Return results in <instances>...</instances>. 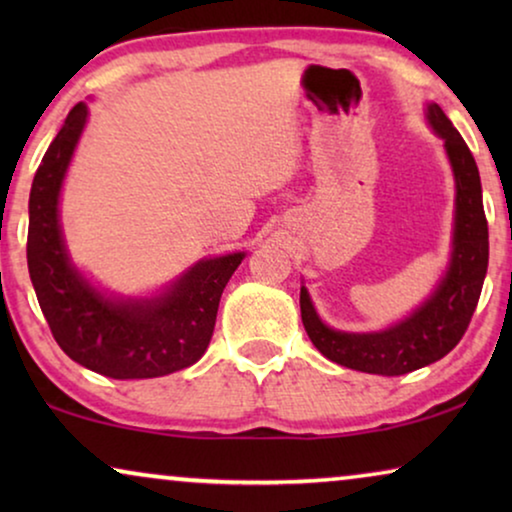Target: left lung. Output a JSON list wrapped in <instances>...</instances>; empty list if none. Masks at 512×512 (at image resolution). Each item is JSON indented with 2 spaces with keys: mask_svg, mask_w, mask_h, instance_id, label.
<instances>
[{
  "mask_svg": "<svg viewBox=\"0 0 512 512\" xmlns=\"http://www.w3.org/2000/svg\"><path fill=\"white\" fill-rule=\"evenodd\" d=\"M426 123L443 139L454 174L452 251L431 296L408 317L382 331L349 333L326 326L310 293L300 286V317L312 345L326 359L370 375H405L450 354L466 333L478 305L489 261V233L482 207L480 172L473 153L436 102L426 104Z\"/></svg>",
  "mask_w": 512,
  "mask_h": 512,
  "instance_id": "left-lung-1",
  "label": "left lung"
}]
</instances>
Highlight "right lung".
I'll list each match as a JSON object with an SVG mask.
<instances>
[{
    "mask_svg": "<svg viewBox=\"0 0 512 512\" xmlns=\"http://www.w3.org/2000/svg\"><path fill=\"white\" fill-rule=\"evenodd\" d=\"M88 121L69 111L34 174L27 268L51 333L69 359L114 380H146L193 366L212 340L221 293L244 251L202 258L153 296L102 291L76 268L60 226V193Z\"/></svg>",
    "mask_w": 512,
    "mask_h": 512,
    "instance_id": "1",
    "label": "right lung"
}]
</instances>
